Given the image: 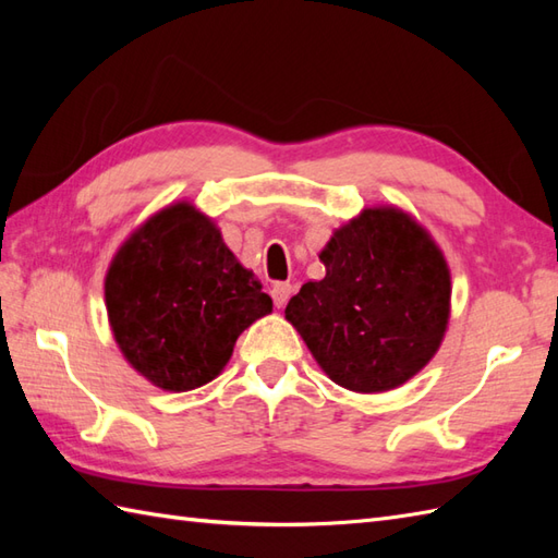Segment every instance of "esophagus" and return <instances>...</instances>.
<instances>
[{"mask_svg":"<svg viewBox=\"0 0 558 558\" xmlns=\"http://www.w3.org/2000/svg\"><path fill=\"white\" fill-rule=\"evenodd\" d=\"M292 292H294V288L290 286V282H276V286H272L270 294H272V302H276L278 310H282V306L288 304V300L292 298Z\"/></svg>","mask_w":558,"mask_h":558,"instance_id":"esophagus-1","label":"esophagus"}]
</instances>
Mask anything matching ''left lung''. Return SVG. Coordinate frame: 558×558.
I'll return each mask as SVG.
<instances>
[{
    "instance_id": "obj_1",
    "label": "left lung",
    "mask_w": 558,
    "mask_h": 558,
    "mask_svg": "<svg viewBox=\"0 0 558 558\" xmlns=\"http://www.w3.org/2000/svg\"><path fill=\"white\" fill-rule=\"evenodd\" d=\"M326 278L286 306L330 381L384 393L424 369L441 345L450 272L420 222L393 206L366 208L318 254Z\"/></svg>"
}]
</instances>
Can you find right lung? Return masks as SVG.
<instances>
[{
	"instance_id": "1",
	"label": "right lung",
	"mask_w": 558,
	"mask_h": 558,
	"mask_svg": "<svg viewBox=\"0 0 558 558\" xmlns=\"http://www.w3.org/2000/svg\"><path fill=\"white\" fill-rule=\"evenodd\" d=\"M105 304L124 360L174 393L213 381L242 330L272 312L254 272L186 201L158 210L120 246Z\"/></svg>"
}]
</instances>
